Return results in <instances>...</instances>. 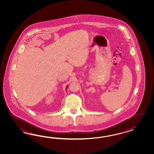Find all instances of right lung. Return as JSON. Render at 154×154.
Instances as JSON below:
<instances>
[{
	"label": "right lung",
	"mask_w": 154,
	"mask_h": 154,
	"mask_svg": "<svg viewBox=\"0 0 154 154\" xmlns=\"http://www.w3.org/2000/svg\"><path fill=\"white\" fill-rule=\"evenodd\" d=\"M68 86H66V89H65V90H66V89H67V88H68Z\"/></svg>",
	"instance_id": "right-lung-1"
}]
</instances>
